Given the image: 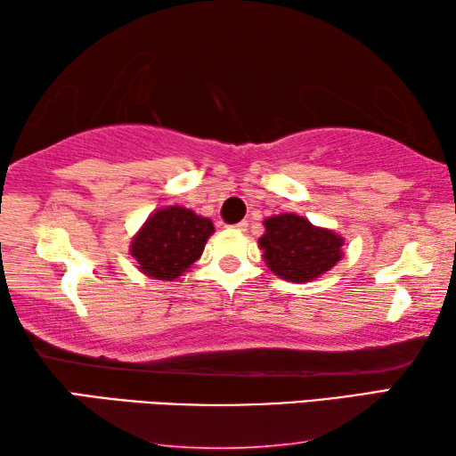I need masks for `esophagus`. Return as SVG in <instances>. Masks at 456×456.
<instances>
[{"label": "esophagus", "instance_id": "34e87169", "mask_svg": "<svg viewBox=\"0 0 456 456\" xmlns=\"http://www.w3.org/2000/svg\"><path fill=\"white\" fill-rule=\"evenodd\" d=\"M233 229H235V231H239V233H245V231H247V223H245V221L237 223V225H233Z\"/></svg>", "mask_w": 456, "mask_h": 456}]
</instances>
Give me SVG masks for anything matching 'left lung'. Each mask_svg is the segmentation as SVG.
I'll use <instances>...</instances> for the list:
<instances>
[{"mask_svg":"<svg viewBox=\"0 0 456 456\" xmlns=\"http://www.w3.org/2000/svg\"><path fill=\"white\" fill-rule=\"evenodd\" d=\"M259 249L265 265L291 283H307L330 272L344 257V237L314 225L297 213H280L264 221Z\"/></svg>","mask_w":456,"mask_h":456,"instance_id":"left-lung-1","label":"left lung"}]
</instances>
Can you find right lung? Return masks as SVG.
Returning <instances> with one entry per match:
<instances>
[{
	"instance_id": "1",
	"label": "right lung",
	"mask_w": 456,
	"mask_h": 456,
	"mask_svg": "<svg viewBox=\"0 0 456 456\" xmlns=\"http://www.w3.org/2000/svg\"><path fill=\"white\" fill-rule=\"evenodd\" d=\"M215 227L209 217L183 205L154 209L130 239L136 269L151 280L175 281L203 256Z\"/></svg>"
}]
</instances>
